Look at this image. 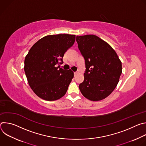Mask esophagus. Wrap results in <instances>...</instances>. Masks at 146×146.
I'll return each mask as SVG.
<instances>
[{
	"label": "esophagus",
	"mask_w": 146,
	"mask_h": 146,
	"mask_svg": "<svg viewBox=\"0 0 146 146\" xmlns=\"http://www.w3.org/2000/svg\"><path fill=\"white\" fill-rule=\"evenodd\" d=\"M78 72H78V70H77V71H76V72H75L74 73V76H76V75L77 73H78Z\"/></svg>",
	"instance_id": "obj_1"
}]
</instances>
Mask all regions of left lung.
<instances>
[{"instance_id":"1","label":"left lung","mask_w":146,"mask_h":146,"mask_svg":"<svg viewBox=\"0 0 146 146\" xmlns=\"http://www.w3.org/2000/svg\"><path fill=\"white\" fill-rule=\"evenodd\" d=\"M76 41L86 64L84 80L78 87L81 94L92 101L106 98L119 81L121 60L113 48L95 35L77 36Z\"/></svg>"}]
</instances>
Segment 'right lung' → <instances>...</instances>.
I'll list each match as a JSON object with an SVG mask.
<instances>
[{
  "label": "right lung",
  "mask_w": 146,
  "mask_h": 146,
  "mask_svg": "<svg viewBox=\"0 0 146 146\" xmlns=\"http://www.w3.org/2000/svg\"><path fill=\"white\" fill-rule=\"evenodd\" d=\"M75 35H48L40 39L25 57L24 70L33 91L48 101L60 99L66 93L74 77L70 70L57 66L75 41Z\"/></svg>",
  "instance_id": "right-lung-1"
}]
</instances>
